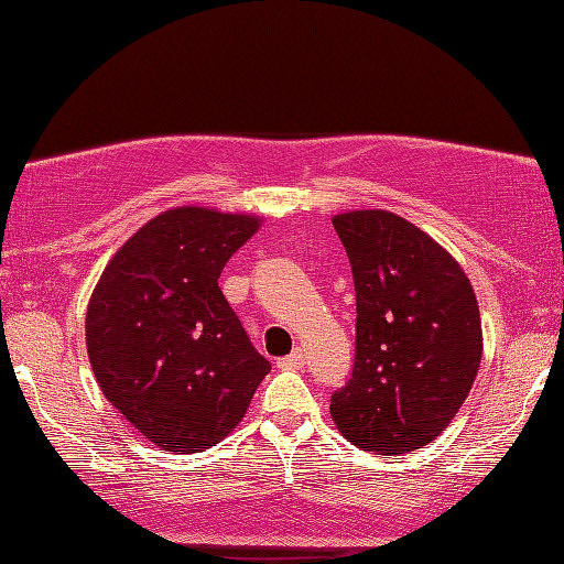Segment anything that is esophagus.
<instances>
[{
    "instance_id": "34e87169",
    "label": "esophagus",
    "mask_w": 564,
    "mask_h": 564,
    "mask_svg": "<svg viewBox=\"0 0 564 564\" xmlns=\"http://www.w3.org/2000/svg\"><path fill=\"white\" fill-rule=\"evenodd\" d=\"M303 362H305L303 350L295 348V350L291 352V356H285V358L279 360V368H281V370H301Z\"/></svg>"
}]
</instances>
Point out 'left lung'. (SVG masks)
Returning a JSON list of instances; mask_svg holds the SVG:
<instances>
[{
  "label": "left lung",
  "mask_w": 564,
  "mask_h": 564,
  "mask_svg": "<svg viewBox=\"0 0 564 564\" xmlns=\"http://www.w3.org/2000/svg\"><path fill=\"white\" fill-rule=\"evenodd\" d=\"M356 283V366L330 398L348 443L403 455L433 443L475 383L482 326L463 265L380 208L333 216Z\"/></svg>",
  "instance_id": "obj_1"
}]
</instances>
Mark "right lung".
Here are the masks:
<instances>
[{"instance_id":"add662e5","label":"right lung","mask_w":564,"mask_h":564,"mask_svg":"<svg viewBox=\"0 0 564 564\" xmlns=\"http://www.w3.org/2000/svg\"><path fill=\"white\" fill-rule=\"evenodd\" d=\"M259 228L251 214L169 208L111 256L94 285V378L123 420L169 453L221 443L271 370L218 289L228 259Z\"/></svg>"}]
</instances>
